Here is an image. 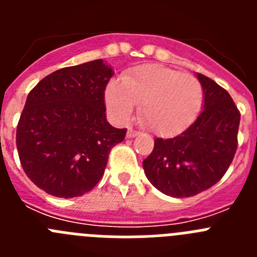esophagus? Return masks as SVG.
Returning a JSON list of instances; mask_svg holds the SVG:
<instances>
[{"mask_svg":"<svg viewBox=\"0 0 257 257\" xmlns=\"http://www.w3.org/2000/svg\"><path fill=\"white\" fill-rule=\"evenodd\" d=\"M138 135H139V133H138V131L133 130V128H128L126 136L128 138V139H133V138H135V136H138Z\"/></svg>","mask_w":257,"mask_h":257,"instance_id":"esophagus-1","label":"esophagus"}]
</instances>
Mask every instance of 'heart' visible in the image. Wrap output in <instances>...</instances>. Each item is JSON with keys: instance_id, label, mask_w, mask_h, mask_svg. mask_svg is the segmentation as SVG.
Wrapping results in <instances>:
<instances>
[{"instance_id": "b5f03b06", "label": "heart", "mask_w": 257, "mask_h": 257, "mask_svg": "<svg viewBox=\"0 0 257 257\" xmlns=\"http://www.w3.org/2000/svg\"><path fill=\"white\" fill-rule=\"evenodd\" d=\"M203 101L201 82L192 74L160 64L139 65L106 86L105 105L118 123H126L139 105L140 121L161 136L190 126Z\"/></svg>"}]
</instances>
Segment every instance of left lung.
<instances>
[{"label": "left lung", "instance_id": "left-lung-1", "mask_svg": "<svg viewBox=\"0 0 257 257\" xmlns=\"http://www.w3.org/2000/svg\"><path fill=\"white\" fill-rule=\"evenodd\" d=\"M203 109L180 135L154 140L143 161L152 185L175 198L196 196L224 176L237 151L240 114L226 90L201 73Z\"/></svg>", "mask_w": 257, "mask_h": 257}]
</instances>
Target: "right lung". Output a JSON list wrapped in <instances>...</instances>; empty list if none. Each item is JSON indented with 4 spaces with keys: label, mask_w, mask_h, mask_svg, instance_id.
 I'll use <instances>...</instances> for the list:
<instances>
[{
    "label": "right lung",
    "mask_w": 257,
    "mask_h": 257,
    "mask_svg": "<svg viewBox=\"0 0 257 257\" xmlns=\"http://www.w3.org/2000/svg\"><path fill=\"white\" fill-rule=\"evenodd\" d=\"M113 74L97 59L55 70L28 94L17 128L18 153L27 176L51 196L90 192L110 149L123 142L126 128L106 121L104 91Z\"/></svg>",
    "instance_id": "add662e5"
}]
</instances>
